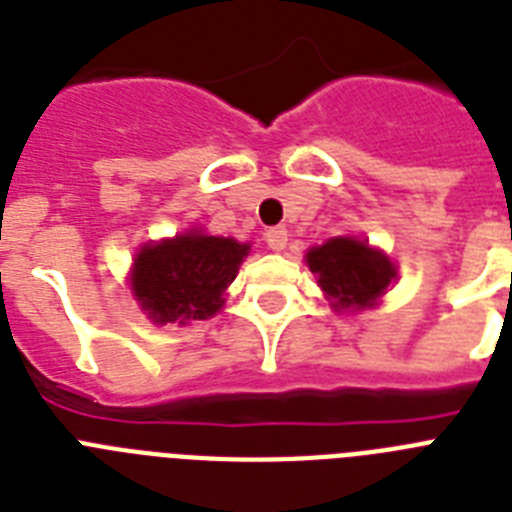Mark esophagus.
Masks as SVG:
<instances>
[{"label": "esophagus", "instance_id": "34e87169", "mask_svg": "<svg viewBox=\"0 0 512 512\" xmlns=\"http://www.w3.org/2000/svg\"><path fill=\"white\" fill-rule=\"evenodd\" d=\"M286 242H289V234H286V228L276 226V228H268V231H265V244H268L273 252H281V249L286 247Z\"/></svg>", "mask_w": 512, "mask_h": 512}]
</instances>
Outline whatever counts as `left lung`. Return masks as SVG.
Masks as SVG:
<instances>
[{
    "label": "left lung",
    "instance_id": "left-lung-1",
    "mask_svg": "<svg viewBox=\"0 0 512 512\" xmlns=\"http://www.w3.org/2000/svg\"><path fill=\"white\" fill-rule=\"evenodd\" d=\"M307 265L336 307H368L392 284L394 265L368 244L339 236L307 252Z\"/></svg>",
    "mask_w": 512,
    "mask_h": 512
}]
</instances>
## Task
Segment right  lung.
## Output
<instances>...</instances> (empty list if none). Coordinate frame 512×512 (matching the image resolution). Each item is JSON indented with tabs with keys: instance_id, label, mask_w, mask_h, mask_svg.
<instances>
[{
	"instance_id": "1",
	"label": "right lung",
	"mask_w": 512,
	"mask_h": 512,
	"mask_svg": "<svg viewBox=\"0 0 512 512\" xmlns=\"http://www.w3.org/2000/svg\"><path fill=\"white\" fill-rule=\"evenodd\" d=\"M249 244L220 236L186 234L149 244L136 255V299L155 323L202 321L223 307V292L236 278Z\"/></svg>"
}]
</instances>
